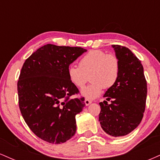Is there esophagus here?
<instances>
[{"label": "esophagus", "mask_w": 160, "mask_h": 160, "mask_svg": "<svg viewBox=\"0 0 160 160\" xmlns=\"http://www.w3.org/2000/svg\"><path fill=\"white\" fill-rule=\"evenodd\" d=\"M91 103H92V101H91V100H89V99H87V98H86V100H85V104H86V106L89 105V104H90Z\"/></svg>", "instance_id": "1"}]
</instances>
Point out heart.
Masks as SVG:
<instances>
[{
	"label": "heart",
	"instance_id": "obj_1",
	"mask_svg": "<svg viewBox=\"0 0 160 160\" xmlns=\"http://www.w3.org/2000/svg\"><path fill=\"white\" fill-rule=\"evenodd\" d=\"M120 72L118 57L101 49H93L80 58L79 67L71 65L68 69L70 81L76 87H84L90 77L91 83L81 91V95L94 99L102 94L104 87L109 89L116 84Z\"/></svg>",
	"mask_w": 160,
	"mask_h": 160
}]
</instances>
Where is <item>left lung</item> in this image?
<instances>
[{
    "label": "left lung",
    "instance_id": "8db88e82",
    "mask_svg": "<svg viewBox=\"0 0 160 160\" xmlns=\"http://www.w3.org/2000/svg\"><path fill=\"white\" fill-rule=\"evenodd\" d=\"M120 62L116 84L106 91L100 102L98 120L102 129L113 137L128 135L140 124L147 99V81L140 60L129 49L112 45ZM111 101L107 104V101Z\"/></svg>",
    "mask_w": 160,
    "mask_h": 160
}]
</instances>
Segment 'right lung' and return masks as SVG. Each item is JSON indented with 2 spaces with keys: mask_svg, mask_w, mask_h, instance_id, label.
I'll return each instance as SVG.
<instances>
[{
  "mask_svg": "<svg viewBox=\"0 0 160 160\" xmlns=\"http://www.w3.org/2000/svg\"><path fill=\"white\" fill-rule=\"evenodd\" d=\"M86 49L47 44L25 60L18 80L19 109L30 129L42 140L61 144L76 132L75 117L84 98H70L79 90L68 69Z\"/></svg>",
  "mask_w": 160,
  "mask_h": 160,
  "instance_id": "add662e5",
  "label": "right lung"
}]
</instances>
